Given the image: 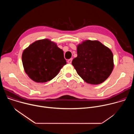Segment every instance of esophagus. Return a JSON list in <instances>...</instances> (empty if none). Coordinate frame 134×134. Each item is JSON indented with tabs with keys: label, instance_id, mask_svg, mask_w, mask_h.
<instances>
[{
	"label": "esophagus",
	"instance_id": "esophagus-1",
	"mask_svg": "<svg viewBox=\"0 0 134 134\" xmlns=\"http://www.w3.org/2000/svg\"><path fill=\"white\" fill-rule=\"evenodd\" d=\"M72 58H70V59H68V61H67V63H68V64H71V62H72Z\"/></svg>",
	"mask_w": 134,
	"mask_h": 134
}]
</instances>
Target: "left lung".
Wrapping results in <instances>:
<instances>
[{"mask_svg":"<svg viewBox=\"0 0 134 134\" xmlns=\"http://www.w3.org/2000/svg\"><path fill=\"white\" fill-rule=\"evenodd\" d=\"M77 53L72 65L85 82L98 85L109 77L114 67L113 53L109 48L99 41L86 40L77 46Z\"/></svg>","mask_w":134,"mask_h":134,"instance_id":"8db88e82","label":"left lung"}]
</instances>
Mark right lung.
I'll use <instances>...</instances> for the list:
<instances>
[{"label":"right lung","instance_id":"1","mask_svg":"<svg viewBox=\"0 0 134 134\" xmlns=\"http://www.w3.org/2000/svg\"><path fill=\"white\" fill-rule=\"evenodd\" d=\"M22 59L25 72L37 83L52 80L66 64L63 50L47 39L30 44L23 51Z\"/></svg>","mask_w":134,"mask_h":134}]
</instances>
